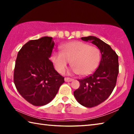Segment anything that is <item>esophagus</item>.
Wrapping results in <instances>:
<instances>
[{
    "mask_svg": "<svg viewBox=\"0 0 134 134\" xmlns=\"http://www.w3.org/2000/svg\"><path fill=\"white\" fill-rule=\"evenodd\" d=\"M64 80H65V81H66V82H70V81H73L74 79H71V78H69V77H65L64 79Z\"/></svg>",
    "mask_w": 134,
    "mask_h": 134,
    "instance_id": "34e87169",
    "label": "esophagus"
}]
</instances>
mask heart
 Segmentation results:
<instances>
[{
    "instance_id": "heart-1",
    "label": "heart",
    "mask_w": 134,
    "mask_h": 134,
    "mask_svg": "<svg viewBox=\"0 0 134 134\" xmlns=\"http://www.w3.org/2000/svg\"><path fill=\"white\" fill-rule=\"evenodd\" d=\"M56 70L62 73L71 62L72 71L87 76L92 74L100 62V51L96 47L81 41L68 42L62 46V53L55 51L51 57Z\"/></svg>"
}]
</instances>
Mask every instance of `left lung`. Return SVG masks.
<instances>
[{
  "label": "left lung",
  "instance_id": "1",
  "mask_svg": "<svg viewBox=\"0 0 134 134\" xmlns=\"http://www.w3.org/2000/svg\"><path fill=\"white\" fill-rule=\"evenodd\" d=\"M97 47L102 57L99 67L92 75L81 80L80 87L74 92L77 101L85 107L97 106L107 99L116 86L119 73L118 56L108 45L94 36L82 37Z\"/></svg>",
  "mask_w": 134,
  "mask_h": 134
}]
</instances>
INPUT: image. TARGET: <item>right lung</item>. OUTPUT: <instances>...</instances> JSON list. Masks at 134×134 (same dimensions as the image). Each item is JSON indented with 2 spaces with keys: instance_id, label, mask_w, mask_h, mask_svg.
Returning a JSON list of instances; mask_svg holds the SVG:
<instances>
[{
  "instance_id": "right-lung-1",
  "label": "right lung",
  "mask_w": 134,
  "mask_h": 134,
  "mask_svg": "<svg viewBox=\"0 0 134 134\" xmlns=\"http://www.w3.org/2000/svg\"><path fill=\"white\" fill-rule=\"evenodd\" d=\"M55 45L53 38L44 37L26 42L18 52L14 83L18 92L34 106H43L55 96L64 77L54 69L49 58Z\"/></svg>"
}]
</instances>
